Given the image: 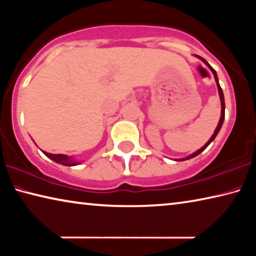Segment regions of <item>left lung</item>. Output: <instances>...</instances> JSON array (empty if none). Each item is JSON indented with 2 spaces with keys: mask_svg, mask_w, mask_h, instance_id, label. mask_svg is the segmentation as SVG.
I'll list each match as a JSON object with an SVG mask.
<instances>
[{
  "mask_svg": "<svg viewBox=\"0 0 256 256\" xmlns=\"http://www.w3.org/2000/svg\"><path fill=\"white\" fill-rule=\"evenodd\" d=\"M198 59H200L202 62H204L206 66H208L210 70V72H213V75H214V78H216V86H218V96H220V100H221V117H220V120H218V126H216V131H214V133H213V136L210 138V140L208 141V142H206L204 146H202V147L200 148V149H198L197 152H194V154H192V155H189L188 157H186V158H180V160H179V162H181V160H190V158H194V157H196L197 155H200V154L202 152H204V150L208 148V146L212 142V141L216 139V136H218V131H220L221 130V126H222V124H223V120H224V109H226V104H224V96H223V91H222V88H221V86H220V83H218V75H216V72L213 70V67L210 66V64L206 62V60L204 59V58H202V56H196Z\"/></svg>",
  "mask_w": 256,
  "mask_h": 256,
  "instance_id": "1",
  "label": "left lung"
}]
</instances>
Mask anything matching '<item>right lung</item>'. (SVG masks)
Instances as JSON below:
<instances>
[{
    "label": "right lung",
    "instance_id": "right-lung-1",
    "mask_svg": "<svg viewBox=\"0 0 256 256\" xmlns=\"http://www.w3.org/2000/svg\"><path fill=\"white\" fill-rule=\"evenodd\" d=\"M43 154L50 158V160L56 162V163L62 164L64 166H75V165L80 164V162H76L72 157H70L67 155H62V154H56H56H50L46 152H43Z\"/></svg>",
    "mask_w": 256,
    "mask_h": 256
}]
</instances>
